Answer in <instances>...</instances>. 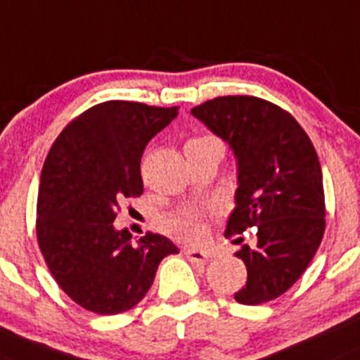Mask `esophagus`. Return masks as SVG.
Returning <instances> with one entry per match:
<instances>
[{
    "mask_svg": "<svg viewBox=\"0 0 360 360\" xmlns=\"http://www.w3.org/2000/svg\"><path fill=\"white\" fill-rule=\"evenodd\" d=\"M184 255H186L191 262H207L208 258L207 251H201V249L196 248H186L184 249Z\"/></svg>",
    "mask_w": 360,
    "mask_h": 360,
    "instance_id": "34e87169",
    "label": "esophagus"
}]
</instances>
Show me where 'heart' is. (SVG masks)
<instances>
[{"label": "heart", "mask_w": 360, "mask_h": 360, "mask_svg": "<svg viewBox=\"0 0 360 360\" xmlns=\"http://www.w3.org/2000/svg\"><path fill=\"white\" fill-rule=\"evenodd\" d=\"M203 141H215V139L196 138L193 139V141L187 143V145ZM169 231L174 237L184 238V240H200V238H203L207 228H205V221L200 214H184L178 215V217H174L173 221L169 222Z\"/></svg>", "instance_id": "obj_1"}]
</instances>
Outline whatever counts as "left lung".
<instances>
[{
	"label": "left lung",
	"instance_id": "left-lung-1",
	"mask_svg": "<svg viewBox=\"0 0 360 360\" xmlns=\"http://www.w3.org/2000/svg\"><path fill=\"white\" fill-rule=\"evenodd\" d=\"M237 160L235 208L226 237L256 231V245L235 252L248 283L235 300L258 306L295 285L325 231L320 160L302 127L285 109L249 95H229L191 109ZM242 242V237L235 242Z\"/></svg>",
	"mask_w": 360,
	"mask_h": 360
}]
</instances>
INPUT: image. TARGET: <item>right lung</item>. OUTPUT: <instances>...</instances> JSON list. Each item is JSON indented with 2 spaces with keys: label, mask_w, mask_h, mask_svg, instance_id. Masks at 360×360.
<instances>
[{
  "label": "right lung",
  "mask_w": 360,
  "mask_h": 360,
  "mask_svg": "<svg viewBox=\"0 0 360 360\" xmlns=\"http://www.w3.org/2000/svg\"><path fill=\"white\" fill-rule=\"evenodd\" d=\"M178 108L109 101L72 120L54 141L40 174L37 238L60 288L84 309L118 314L141 302L159 263L178 255L167 237L132 244L116 229L120 203L141 196L139 164L153 136Z\"/></svg>",
  "instance_id": "add662e5"
}]
</instances>
